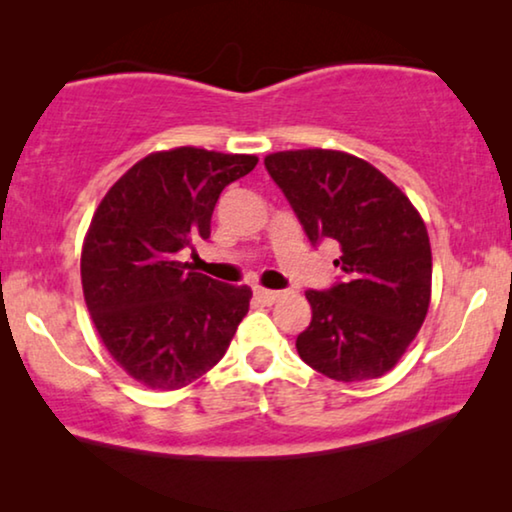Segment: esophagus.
Instances as JSON below:
<instances>
[{
    "label": "esophagus",
    "instance_id": "1",
    "mask_svg": "<svg viewBox=\"0 0 512 512\" xmlns=\"http://www.w3.org/2000/svg\"><path fill=\"white\" fill-rule=\"evenodd\" d=\"M254 296L261 300L263 305H272V303H277V300L284 296V291H272V289H263V286H256Z\"/></svg>",
    "mask_w": 512,
    "mask_h": 512
}]
</instances>
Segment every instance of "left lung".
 I'll return each mask as SVG.
<instances>
[{"label":"left lung","instance_id":"8db88e82","mask_svg":"<svg viewBox=\"0 0 512 512\" xmlns=\"http://www.w3.org/2000/svg\"><path fill=\"white\" fill-rule=\"evenodd\" d=\"M265 170L312 244H340V282L305 291L312 321L296 349L338 382L382 377L424 324L431 303V244L401 188L366 160L328 149L279 151Z\"/></svg>","mask_w":512,"mask_h":512}]
</instances>
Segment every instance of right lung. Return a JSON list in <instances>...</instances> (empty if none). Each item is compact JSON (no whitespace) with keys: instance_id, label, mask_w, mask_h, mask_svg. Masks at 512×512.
<instances>
[{"instance_id":"1","label":"right lung","mask_w":512,"mask_h":512,"mask_svg":"<svg viewBox=\"0 0 512 512\" xmlns=\"http://www.w3.org/2000/svg\"><path fill=\"white\" fill-rule=\"evenodd\" d=\"M256 156L179 146L130 167L97 207L81 284L104 347L151 389L186 387L223 359L251 289L193 272L181 251L207 240L223 188Z\"/></svg>"}]
</instances>
